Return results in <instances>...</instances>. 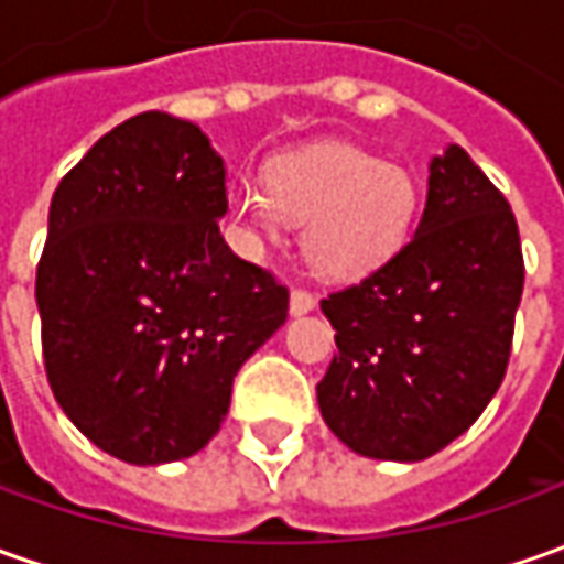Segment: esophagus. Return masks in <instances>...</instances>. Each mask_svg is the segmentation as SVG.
<instances>
[{
    "instance_id": "1",
    "label": "esophagus",
    "mask_w": 564,
    "mask_h": 564,
    "mask_svg": "<svg viewBox=\"0 0 564 564\" xmlns=\"http://www.w3.org/2000/svg\"><path fill=\"white\" fill-rule=\"evenodd\" d=\"M315 305H318V300L312 296V293H305V290H293L290 293V315H308V312H315Z\"/></svg>"
}]
</instances>
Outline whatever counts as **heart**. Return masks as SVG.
I'll use <instances>...</instances> for the list:
<instances>
[{"instance_id":"b5f03b06","label":"heart","mask_w":564,"mask_h":564,"mask_svg":"<svg viewBox=\"0 0 564 564\" xmlns=\"http://www.w3.org/2000/svg\"><path fill=\"white\" fill-rule=\"evenodd\" d=\"M246 240H274L302 224V256L327 281H359L405 246L417 218V184L402 165L346 143L286 152L264 167V189L227 199Z\"/></svg>"}]
</instances>
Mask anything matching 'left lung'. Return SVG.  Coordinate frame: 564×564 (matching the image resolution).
Listing matches in <instances>:
<instances>
[{
    "label": "left lung",
    "mask_w": 564,
    "mask_h": 564,
    "mask_svg": "<svg viewBox=\"0 0 564 564\" xmlns=\"http://www.w3.org/2000/svg\"><path fill=\"white\" fill-rule=\"evenodd\" d=\"M415 237L321 300L337 356L318 383L327 427L359 456L421 462L496 397L524 290L518 224L462 147L431 159Z\"/></svg>",
    "instance_id": "8db88e82"
}]
</instances>
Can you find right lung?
I'll return each mask as SVG.
<instances>
[{
	"label": "right lung",
	"instance_id": "add662e5",
	"mask_svg": "<svg viewBox=\"0 0 564 564\" xmlns=\"http://www.w3.org/2000/svg\"><path fill=\"white\" fill-rule=\"evenodd\" d=\"M224 177L193 121L143 111L52 196L36 268L46 378L74 427L130 465L196 456L286 321V286L224 243Z\"/></svg>",
	"mask_w": 564,
	"mask_h": 564
}]
</instances>
